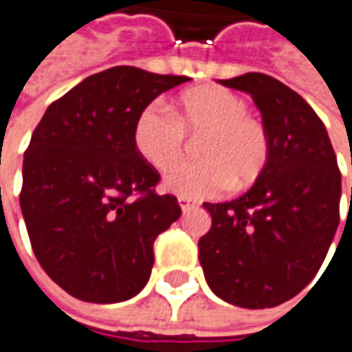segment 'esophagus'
<instances>
[{
    "instance_id": "1",
    "label": "esophagus",
    "mask_w": 352,
    "mask_h": 352,
    "mask_svg": "<svg viewBox=\"0 0 352 352\" xmlns=\"http://www.w3.org/2000/svg\"><path fill=\"white\" fill-rule=\"evenodd\" d=\"M178 204H180V208H182V212H188V210H192V208L196 206V204L192 202L190 198H184V196H180V198H178Z\"/></svg>"
}]
</instances>
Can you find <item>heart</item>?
I'll return each mask as SVG.
<instances>
[{
    "label": "heart",
    "instance_id": "1",
    "mask_svg": "<svg viewBox=\"0 0 352 352\" xmlns=\"http://www.w3.org/2000/svg\"><path fill=\"white\" fill-rule=\"evenodd\" d=\"M248 111L245 98L223 87L184 91L174 113L150 104L136 116L132 140L136 152L156 170L176 164L188 134L200 136V160L182 162L164 176L166 190L184 198H212L234 184L250 186L270 158V134Z\"/></svg>",
    "mask_w": 352,
    "mask_h": 352
}]
</instances>
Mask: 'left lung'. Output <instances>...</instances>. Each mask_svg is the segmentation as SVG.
<instances>
[{"label":"left lung","instance_id":"obj_1","mask_svg":"<svg viewBox=\"0 0 352 352\" xmlns=\"http://www.w3.org/2000/svg\"><path fill=\"white\" fill-rule=\"evenodd\" d=\"M220 82L252 95L270 134V158L243 196L204 204L212 228L198 241V257L220 299L275 307L309 285L325 261L341 220V172L323 120L287 85L263 73Z\"/></svg>","mask_w":352,"mask_h":352}]
</instances>
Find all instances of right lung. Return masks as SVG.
<instances>
[{"label": "right lung", "instance_id": "obj_1", "mask_svg": "<svg viewBox=\"0 0 352 352\" xmlns=\"http://www.w3.org/2000/svg\"><path fill=\"white\" fill-rule=\"evenodd\" d=\"M188 77L113 67L49 104L23 156L19 204L33 254L69 295L116 303L146 285L154 239L182 210L132 131L158 95Z\"/></svg>", "mask_w": 352, "mask_h": 352}]
</instances>
